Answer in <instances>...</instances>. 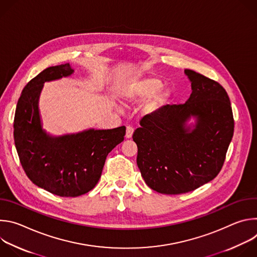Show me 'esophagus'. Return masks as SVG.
I'll use <instances>...</instances> for the list:
<instances>
[{"mask_svg":"<svg viewBox=\"0 0 257 257\" xmlns=\"http://www.w3.org/2000/svg\"><path fill=\"white\" fill-rule=\"evenodd\" d=\"M133 132H134V128L132 126H127L126 128V138H131L132 135H133Z\"/></svg>","mask_w":257,"mask_h":257,"instance_id":"1","label":"esophagus"}]
</instances>
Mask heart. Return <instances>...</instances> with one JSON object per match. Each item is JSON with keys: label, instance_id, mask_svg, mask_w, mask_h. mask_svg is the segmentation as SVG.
Listing matches in <instances>:
<instances>
[{"label": "heart", "instance_id": "obj_1", "mask_svg": "<svg viewBox=\"0 0 257 257\" xmlns=\"http://www.w3.org/2000/svg\"><path fill=\"white\" fill-rule=\"evenodd\" d=\"M162 86H163V82L159 78L146 77V78L134 80L129 84H127L122 89L120 95L124 101L142 100L155 95L156 92L162 88ZM167 96H168V92L166 90H160L155 96L154 105L162 103L167 98Z\"/></svg>", "mask_w": 257, "mask_h": 257}]
</instances>
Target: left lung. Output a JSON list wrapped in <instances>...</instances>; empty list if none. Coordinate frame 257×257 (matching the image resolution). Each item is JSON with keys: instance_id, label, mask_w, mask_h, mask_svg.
<instances>
[{"instance_id": "left-lung-1", "label": "left lung", "mask_w": 257, "mask_h": 257, "mask_svg": "<svg viewBox=\"0 0 257 257\" xmlns=\"http://www.w3.org/2000/svg\"><path fill=\"white\" fill-rule=\"evenodd\" d=\"M192 92L185 103L144 116L133 133L145 183L163 194L193 191L222 170L234 133L230 98L218 82L186 69ZM191 116L193 127L187 125Z\"/></svg>"}]
</instances>
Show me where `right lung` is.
<instances>
[{
  "label": "right lung",
  "instance_id": "right-lung-1",
  "mask_svg": "<svg viewBox=\"0 0 257 257\" xmlns=\"http://www.w3.org/2000/svg\"><path fill=\"white\" fill-rule=\"evenodd\" d=\"M69 64L45 69L23 88L14 118V141L21 166L35 184L55 195L76 197L97 184L106 156L124 140L126 127L89 129L53 137L42 128L39 98L47 81L70 76Z\"/></svg>",
  "mask_w": 257,
  "mask_h": 257
}]
</instances>
